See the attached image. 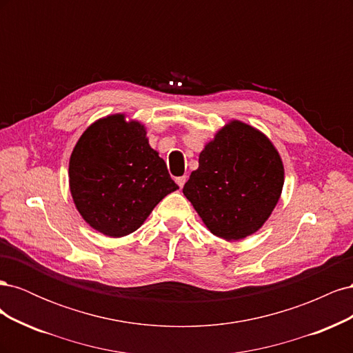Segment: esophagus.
<instances>
[{
	"label": "esophagus",
	"instance_id": "esophagus-1",
	"mask_svg": "<svg viewBox=\"0 0 353 353\" xmlns=\"http://www.w3.org/2000/svg\"><path fill=\"white\" fill-rule=\"evenodd\" d=\"M185 181H187V175H183V176H178V178H176V184L179 185V188L184 187Z\"/></svg>",
	"mask_w": 353,
	"mask_h": 353
}]
</instances>
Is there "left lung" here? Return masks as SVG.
<instances>
[{
    "instance_id": "obj_1",
    "label": "left lung",
    "mask_w": 353,
    "mask_h": 353,
    "mask_svg": "<svg viewBox=\"0 0 353 353\" xmlns=\"http://www.w3.org/2000/svg\"><path fill=\"white\" fill-rule=\"evenodd\" d=\"M283 185L284 166L268 137L231 121L203 148L183 193L212 234L236 241L263 225Z\"/></svg>"
}]
</instances>
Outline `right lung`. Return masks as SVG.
<instances>
[{"mask_svg": "<svg viewBox=\"0 0 353 353\" xmlns=\"http://www.w3.org/2000/svg\"><path fill=\"white\" fill-rule=\"evenodd\" d=\"M145 135L140 122L110 114L88 126L72 152L74 206L90 227L108 237L140 228L157 203L179 188Z\"/></svg>", "mask_w": 353, "mask_h": 353, "instance_id": "1", "label": "right lung"}]
</instances>
